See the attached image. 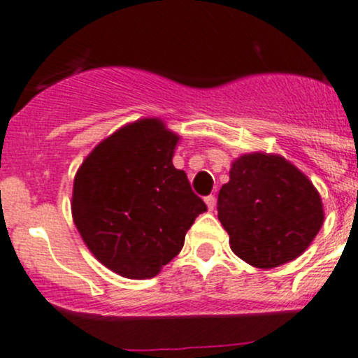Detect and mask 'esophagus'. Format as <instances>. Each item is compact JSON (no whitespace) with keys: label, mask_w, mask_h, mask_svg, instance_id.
Instances as JSON below:
<instances>
[{"label":"esophagus","mask_w":358,"mask_h":358,"mask_svg":"<svg viewBox=\"0 0 358 358\" xmlns=\"http://www.w3.org/2000/svg\"><path fill=\"white\" fill-rule=\"evenodd\" d=\"M204 203H206L208 210L211 211L215 208V196H206V197H204Z\"/></svg>","instance_id":"obj_1"}]
</instances>
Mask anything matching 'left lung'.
I'll return each instance as SVG.
<instances>
[{"label":"left lung","instance_id":"8db88e82","mask_svg":"<svg viewBox=\"0 0 358 358\" xmlns=\"http://www.w3.org/2000/svg\"><path fill=\"white\" fill-rule=\"evenodd\" d=\"M217 210L232 252L260 269L297 259L324 224L320 194L308 176L262 152L232 162Z\"/></svg>","mask_w":358,"mask_h":358}]
</instances>
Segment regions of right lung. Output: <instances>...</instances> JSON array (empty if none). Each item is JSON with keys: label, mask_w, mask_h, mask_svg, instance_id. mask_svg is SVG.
<instances>
[{"label": "right lung", "mask_w": 358, "mask_h": 358, "mask_svg": "<svg viewBox=\"0 0 358 358\" xmlns=\"http://www.w3.org/2000/svg\"><path fill=\"white\" fill-rule=\"evenodd\" d=\"M178 140L162 120L140 119L103 140L76 171L73 222L92 255L124 278L159 275L206 211L173 166Z\"/></svg>", "instance_id": "right-lung-1"}]
</instances>
